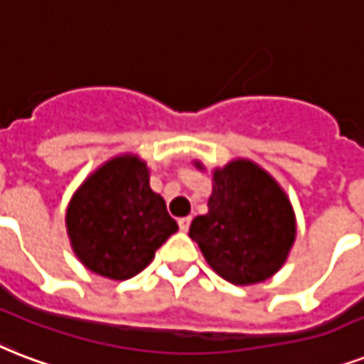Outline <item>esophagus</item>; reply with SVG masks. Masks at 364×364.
Wrapping results in <instances>:
<instances>
[{
	"mask_svg": "<svg viewBox=\"0 0 364 364\" xmlns=\"http://www.w3.org/2000/svg\"><path fill=\"white\" fill-rule=\"evenodd\" d=\"M190 224H191V216H184V218H180L178 220V226L182 232H188V230H190Z\"/></svg>",
	"mask_w": 364,
	"mask_h": 364,
	"instance_id": "esophagus-1",
	"label": "esophagus"
}]
</instances>
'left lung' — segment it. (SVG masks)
Here are the masks:
<instances>
[{"instance_id": "8db88e82", "label": "left lung", "mask_w": 364, "mask_h": 364, "mask_svg": "<svg viewBox=\"0 0 364 364\" xmlns=\"http://www.w3.org/2000/svg\"><path fill=\"white\" fill-rule=\"evenodd\" d=\"M190 237L222 279L255 284L284 264L296 220L281 186L256 163L235 159L213 173L208 213L193 218Z\"/></svg>"}]
</instances>
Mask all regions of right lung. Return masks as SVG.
Here are the masks:
<instances>
[{
  "mask_svg": "<svg viewBox=\"0 0 364 364\" xmlns=\"http://www.w3.org/2000/svg\"><path fill=\"white\" fill-rule=\"evenodd\" d=\"M70 243L81 264L114 281L134 277L178 230L167 205L150 188V171L136 156L114 157L97 168L68 205Z\"/></svg>",
  "mask_w": 364,
  "mask_h": 364,
  "instance_id": "add662e5",
  "label": "right lung"
}]
</instances>
